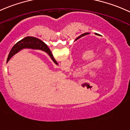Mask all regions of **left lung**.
Returning <instances> with one entry per match:
<instances>
[{
	"mask_svg": "<svg viewBox=\"0 0 130 130\" xmlns=\"http://www.w3.org/2000/svg\"><path fill=\"white\" fill-rule=\"evenodd\" d=\"M87 34H89V33H83V34H82L81 35H80V36H79V37H78L76 39V40H75V41H76V40H77L78 39L82 37H84V36L87 35ZM95 35H99V36H100V35L98 34V33H95Z\"/></svg>",
	"mask_w": 130,
	"mask_h": 130,
	"instance_id": "8db88e82",
	"label": "left lung"
}]
</instances>
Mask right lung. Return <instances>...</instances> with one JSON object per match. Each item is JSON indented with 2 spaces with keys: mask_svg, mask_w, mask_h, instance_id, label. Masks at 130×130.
<instances>
[{
  "mask_svg": "<svg viewBox=\"0 0 130 130\" xmlns=\"http://www.w3.org/2000/svg\"><path fill=\"white\" fill-rule=\"evenodd\" d=\"M25 48L42 50V51H44V52L47 53L48 54V55L51 57V59L53 60V61L56 64H58V62L54 59V57L53 56V54H51V52L50 51V49L47 46L46 44L43 42V41H41V40H40V39L32 37H27L25 38L22 39V40L19 41V42L17 43L13 46V48H12V50L10 51L9 56H8L7 60V63L9 62L10 59L14 54L17 53L20 50Z\"/></svg>",
  "mask_w": 130,
  "mask_h": 130,
  "instance_id": "right-lung-1",
  "label": "right lung"
}]
</instances>
